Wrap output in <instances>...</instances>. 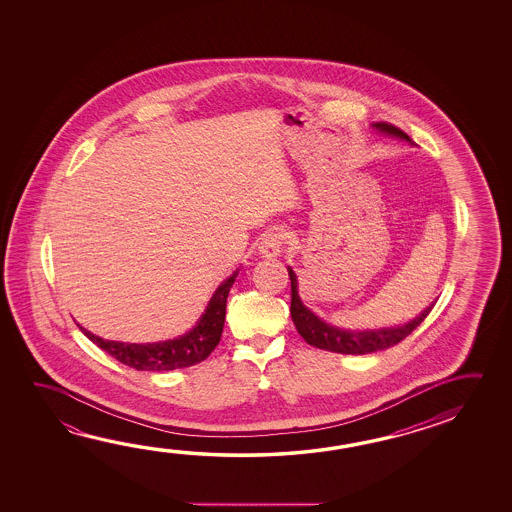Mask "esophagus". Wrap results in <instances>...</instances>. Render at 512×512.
<instances>
[{"label": "esophagus", "instance_id": "34e87169", "mask_svg": "<svg viewBox=\"0 0 512 512\" xmlns=\"http://www.w3.org/2000/svg\"><path fill=\"white\" fill-rule=\"evenodd\" d=\"M287 243V235L284 232H271L266 235L259 244V252L266 259L278 257Z\"/></svg>", "mask_w": 512, "mask_h": 512}]
</instances>
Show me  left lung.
Wrapping results in <instances>:
<instances>
[{
  "label": "left lung",
  "instance_id": "8db88e82",
  "mask_svg": "<svg viewBox=\"0 0 512 512\" xmlns=\"http://www.w3.org/2000/svg\"><path fill=\"white\" fill-rule=\"evenodd\" d=\"M376 129L388 133V135L399 136L408 140V135L401 131L394 124L386 122H377L374 124ZM289 271L291 278V318L295 322L296 331L304 338L309 345L318 347V349L331 350V352H340V354H370L377 350H385L388 347H394L399 341H403L408 334H412L424 318L430 314L431 307H426L417 318L406 325H397V327H388V329H377V331H343L338 327H332L329 323L320 320L316 314L311 313L300 300L298 291H296V275L293 269Z\"/></svg>",
  "mask_w": 512,
  "mask_h": 512
}]
</instances>
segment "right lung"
Listing matches in <instances>:
<instances>
[{
  "label": "right lung",
  "mask_w": 512,
  "mask_h": 512,
  "mask_svg": "<svg viewBox=\"0 0 512 512\" xmlns=\"http://www.w3.org/2000/svg\"><path fill=\"white\" fill-rule=\"evenodd\" d=\"M237 275L239 271H234L232 277L226 278L225 282L217 287L198 325L180 338L138 345V343L102 340L99 336L86 331L84 327H81L82 332L97 347L106 350L109 356L136 370L163 372V370L192 367L196 363H201L203 359H207L221 340V332L225 327L226 298Z\"/></svg>",
  "instance_id": "right-lung-1"
}]
</instances>
